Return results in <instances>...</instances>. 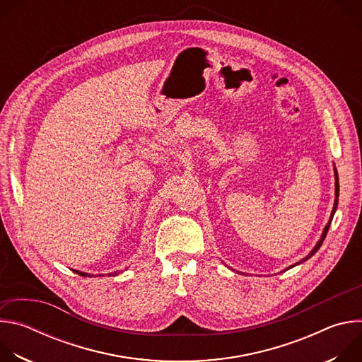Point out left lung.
I'll list each match as a JSON object with an SVG mask.
<instances>
[{"label": "left lung", "instance_id": "8db88e82", "mask_svg": "<svg viewBox=\"0 0 362 362\" xmlns=\"http://www.w3.org/2000/svg\"><path fill=\"white\" fill-rule=\"evenodd\" d=\"M335 203H334V209H332V215H331V219H329V222H328V225L325 226V229H324V233H322V236H321V239H320V242L317 243V246L311 250V253H309L308 256H305L303 259L300 261V262H298V264H302V262H305L306 259H309V257H311L313 255H315L317 253V250L321 247V245L324 243V239H325V236H327V233H328V229H329V225H331V221H332V216H334V214H335V211H337V206H338V196H339V183H338V173H337V169H335ZM298 264H295V265H298ZM295 265H292V267H295ZM292 267H289L288 269H291Z\"/></svg>", "mask_w": 362, "mask_h": 362}]
</instances>
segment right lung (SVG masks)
I'll return each mask as SVG.
<instances>
[{"label": "right lung", "mask_w": 362, "mask_h": 362, "mask_svg": "<svg viewBox=\"0 0 362 362\" xmlns=\"http://www.w3.org/2000/svg\"><path fill=\"white\" fill-rule=\"evenodd\" d=\"M76 274H78V275H81V276H93V275H88V274H84V272H78V271H74Z\"/></svg>", "instance_id": "right-lung-1"}]
</instances>
